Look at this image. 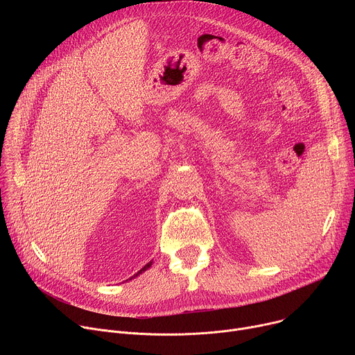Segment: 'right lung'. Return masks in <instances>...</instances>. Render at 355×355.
<instances>
[{
    "label": "right lung",
    "mask_w": 355,
    "mask_h": 355,
    "mask_svg": "<svg viewBox=\"0 0 355 355\" xmlns=\"http://www.w3.org/2000/svg\"><path fill=\"white\" fill-rule=\"evenodd\" d=\"M151 263H153V261H150V263H147V264H146V266H144V267H143V268H141V270H140V271H137V272H136V275H133V277H132V278H135V277H137V275H139V274H141V272H144V271H146V270H147V268H150V267H151ZM132 278H130V279H132Z\"/></svg>",
    "instance_id": "1"
}]
</instances>
